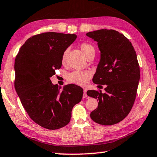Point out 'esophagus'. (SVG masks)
I'll use <instances>...</instances> for the list:
<instances>
[{"instance_id":"34e87169","label":"esophagus","mask_w":157,"mask_h":157,"mask_svg":"<svg viewBox=\"0 0 157 157\" xmlns=\"http://www.w3.org/2000/svg\"><path fill=\"white\" fill-rule=\"evenodd\" d=\"M87 96V94H86V89H84V94H83V97L84 98H86Z\"/></svg>"}]
</instances>
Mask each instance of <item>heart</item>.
Listing matches in <instances>:
<instances>
[{
    "mask_svg": "<svg viewBox=\"0 0 157 157\" xmlns=\"http://www.w3.org/2000/svg\"><path fill=\"white\" fill-rule=\"evenodd\" d=\"M79 48L82 52L84 55L87 59L94 57L96 53V49L93 44L89 43H82L79 45ZM68 49L63 52L61 56L62 63H65ZM91 77V72L88 71H75L67 75V80L69 82L78 85L84 86L88 82Z\"/></svg>",
    "mask_w": 157,
    "mask_h": 157,
    "instance_id": "b5f03b06",
    "label": "heart"
}]
</instances>
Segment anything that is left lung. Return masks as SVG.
Instances as JSON below:
<instances>
[{
    "label": "left lung",
    "mask_w": 157,
    "mask_h": 157,
    "mask_svg": "<svg viewBox=\"0 0 157 157\" xmlns=\"http://www.w3.org/2000/svg\"><path fill=\"white\" fill-rule=\"evenodd\" d=\"M86 35L98 43L101 51L93 82L106 85L105 93L101 90L86 92L98 101V108L90 117L101 125H113L128 115L136 100L140 79L136 51L129 40L114 30L101 29Z\"/></svg>",
    "instance_id": "obj_1"
}]
</instances>
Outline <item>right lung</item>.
<instances>
[{
	"mask_svg": "<svg viewBox=\"0 0 157 157\" xmlns=\"http://www.w3.org/2000/svg\"><path fill=\"white\" fill-rule=\"evenodd\" d=\"M75 34L47 32L31 37L21 47L14 61V87L27 114L42 127L55 130L66 126L83 89L68 84L60 91L50 78L61 68L63 52Z\"/></svg>",
	"mask_w": 157,
	"mask_h": 157,
	"instance_id": "right-lung-1",
	"label": "right lung"
}]
</instances>
